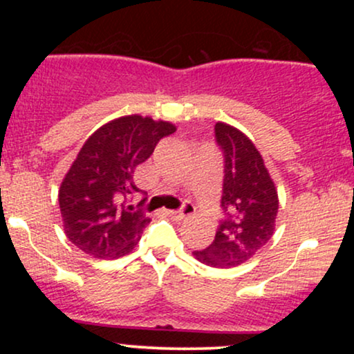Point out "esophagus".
<instances>
[{
  "label": "esophagus",
  "instance_id": "1",
  "mask_svg": "<svg viewBox=\"0 0 354 354\" xmlns=\"http://www.w3.org/2000/svg\"><path fill=\"white\" fill-rule=\"evenodd\" d=\"M166 214L174 219H185V218L191 216V214H194V206L189 205V203H186V205L183 206V209H180V211L169 209V211H166Z\"/></svg>",
  "mask_w": 354,
  "mask_h": 354
}]
</instances>
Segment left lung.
<instances>
[{"instance_id": "obj_1", "label": "left lung", "mask_w": 354, "mask_h": 354, "mask_svg": "<svg viewBox=\"0 0 354 354\" xmlns=\"http://www.w3.org/2000/svg\"><path fill=\"white\" fill-rule=\"evenodd\" d=\"M225 154L221 206L226 218L214 241L193 251L198 261L213 268H234L250 261L270 241L278 216V189L261 153L245 133L228 123L214 126Z\"/></svg>"}]
</instances>
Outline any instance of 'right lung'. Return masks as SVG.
Returning <instances> with one entry per match:
<instances>
[{
  "instance_id": "1",
  "label": "right lung",
  "mask_w": 354,
  "mask_h": 354,
  "mask_svg": "<svg viewBox=\"0 0 354 354\" xmlns=\"http://www.w3.org/2000/svg\"><path fill=\"white\" fill-rule=\"evenodd\" d=\"M174 131L169 121L128 115L100 126L84 141L58 191L64 234L73 245L98 259L131 253L151 221L124 205L140 191L133 174L158 141Z\"/></svg>"
}]
</instances>
